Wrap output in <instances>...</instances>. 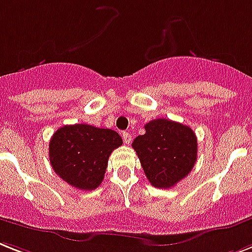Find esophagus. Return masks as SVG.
Segmentation results:
<instances>
[{"mask_svg": "<svg viewBox=\"0 0 252 252\" xmlns=\"http://www.w3.org/2000/svg\"><path fill=\"white\" fill-rule=\"evenodd\" d=\"M122 138H124V142L126 143V144H130V143H131V140H132L131 135H130L128 132H124V134H122Z\"/></svg>", "mask_w": 252, "mask_h": 252, "instance_id": "1", "label": "esophagus"}]
</instances>
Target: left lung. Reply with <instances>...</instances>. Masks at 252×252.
Wrapping results in <instances>:
<instances>
[{
  "mask_svg": "<svg viewBox=\"0 0 252 252\" xmlns=\"http://www.w3.org/2000/svg\"><path fill=\"white\" fill-rule=\"evenodd\" d=\"M146 134L132 142L151 185L170 189L192 170L196 162L198 140L186 125L158 118L146 124Z\"/></svg>",
  "mask_w": 252,
  "mask_h": 252,
  "instance_id": "1",
  "label": "left lung"
}]
</instances>
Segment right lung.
Masks as SVG:
<instances>
[{
  "instance_id": "obj_1",
  "label": "right lung",
  "mask_w": 252,
  "mask_h": 252,
  "mask_svg": "<svg viewBox=\"0 0 252 252\" xmlns=\"http://www.w3.org/2000/svg\"><path fill=\"white\" fill-rule=\"evenodd\" d=\"M122 138L110 128L86 124L58 128L49 142V158L57 176L71 186L94 190L104 180L108 160Z\"/></svg>"
}]
</instances>
